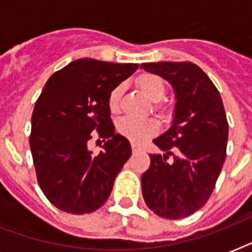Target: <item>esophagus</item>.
Instances as JSON below:
<instances>
[{
    "label": "esophagus",
    "mask_w": 252,
    "mask_h": 252,
    "mask_svg": "<svg viewBox=\"0 0 252 252\" xmlns=\"http://www.w3.org/2000/svg\"><path fill=\"white\" fill-rule=\"evenodd\" d=\"M138 150H140V148H138L137 145L132 144V152H133V153H136V152H138Z\"/></svg>",
    "instance_id": "1"
}]
</instances>
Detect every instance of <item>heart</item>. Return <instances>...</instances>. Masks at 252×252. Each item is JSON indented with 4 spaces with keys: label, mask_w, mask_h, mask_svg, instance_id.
Masks as SVG:
<instances>
[{
    "label": "heart",
    "mask_w": 252,
    "mask_h": 252,
    "mask_svg": "<svg viewBox=\"0 0 252 252\" xmlns=\"http://www.w3.org/2000/svg\"><path fill=\"white\" fill-rule=\"evenodd\" d=\"M137 86L142 91V94L152 102H158L165 95V84L158 76L154 74H142L137 78ZM122 86H116L111 91L108 96V108L111 112H118L120 96H122ZM157 124L153 120H137V119L124 118L118 123L119 133L123 134L129 141L141 144L153 136L157 132Z\"/></svg>",
    "instance_id": "heart-1"
}]
</instances>
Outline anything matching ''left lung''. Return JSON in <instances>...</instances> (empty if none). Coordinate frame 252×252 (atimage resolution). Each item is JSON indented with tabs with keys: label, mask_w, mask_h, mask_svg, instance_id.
I'll use <instances>...</instances> for the list:
<instances>
[{
	"label": "left lung",
	"mask_w": 252,
	"mask_h": 252,
	"mask_svg": "<svg viewBox=\"0 0 252 252\" xmlns=\"http://www.w3.org/2000/svg\"><path fill=\"white\" fill-rule=\"evenodd\" d=\"M140 68L167 81L175 95L171 126L153 140L163 153L150 154V167L141 176L142 196L156 215L184 219L207 203L226 158L229 126L222 99L209 77L189 61Z\"/></svg>",
	"instance_id": "left-lung-1"
}]
</instances>
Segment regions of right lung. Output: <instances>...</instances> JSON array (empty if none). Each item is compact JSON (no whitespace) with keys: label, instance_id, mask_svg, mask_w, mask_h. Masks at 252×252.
Returning a JSON list of instances; mask_svg holds the SVG:
<instances>
[{"label":"right lung","instance_id":"1","mask_svg":"<svg viewBox=\"0 0 252 252\" xmlns=\"http://www.w3.org/2000/svg\"><path fill=\"white\" fill-rule=\"evenodd\" d=\"M137 68L80 59L47 81L33 107L30 148L41 191L61 211L90 213L108 199L132 154L129 141L115 132L108 96ZM95 131L107 138L96 156L87 148Z\"/></svg>","mask_w":252,"mask_h":252}]
</instances>
